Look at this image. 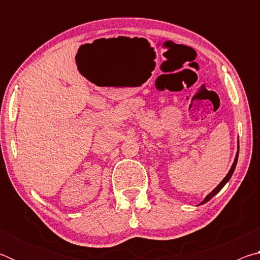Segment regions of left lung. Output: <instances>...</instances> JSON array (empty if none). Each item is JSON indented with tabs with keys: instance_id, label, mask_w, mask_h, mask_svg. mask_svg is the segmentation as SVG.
<instances>
[{
	"instance_id": "8db88e82",
	"label": "left lung",
	"mask_w": 260,
	"mask_h": 260,
	"mask_svg": "<svg viewBox=\"0 0 260 260\" xmlns=\"http://www.w3.org/2000/svg\"><path fill=\"white\" fill-rule=\"evenodd\" d=\"M237 158H239V146H237V152H236V156H235V159H234V162H233V165H232V167H231V170H230V172L227 173V175L225 178H223V180L221 182H220L217 187H215L212 191H211L208 196L205 197V199L203 200V202H202L201 204H204V203H206V202L208 201H210L211 199H212V197L215 195V193H218L220 190H221L222 189V187L225 186V184L230 181V179L232 178V175H233V173H234V170H235V167H236V162H237Z\"/></svg>"
}]
</instances>
